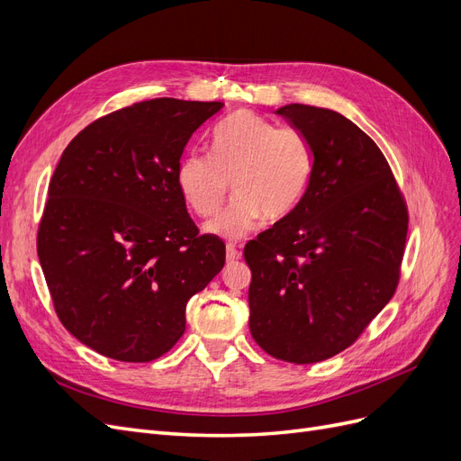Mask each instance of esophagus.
I'll return each instance as SVG.
<instances>
[{"mask_svg": "<svg viewBox=\"0 0 461 461\" xmlns=\"http://www.w3.org/2000/svg\"><path fill=\"white\" fill-rule=\"evenodd\" d=\"M240 258V252L234 246H227V263H232Z\"/></svg>", "mask_w": 461, "mask_h": 461, "instance_id": "obj_1", "label": "esophagus"}]
</instances>
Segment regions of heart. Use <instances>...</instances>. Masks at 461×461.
I'll return each instance as SVG.
<instances>
[{
	"label": "heart",
	"instance_id": "1",
	"mask_svg": "<svg viewBox=\"0 0 461 461\" xmlns=\"http://www.w3.org/2000/svg\"><path fill=\"white\" fill-rule=\"evenodd\" d=\"M209 144L212 156L190 151L180 159L176 185L192 212L209 217L227 200L232 183V203L203 227L217 239L236 242L263 217H288L310 186L313 149L298 129L239 111L217 124Z\"/></svg>",
	"mask_w": 461,
	"mask_h": 461
}]
</instances>
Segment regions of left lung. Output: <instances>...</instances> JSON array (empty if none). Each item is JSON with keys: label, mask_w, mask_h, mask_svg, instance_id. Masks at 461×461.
<instances>
[{"label": "left lung", "mask_w": 461, "mask_h": 461, "mask_svg": "<svg viewBox=\"0 0 461 461\" xmlns=\"http://www.w3.org/2000/svg\"><path fill=\"white\" fill-rule=\"evenodd\" d=\"M276 113L308 138L313 173L288 217L244 248L249 332L269 356L315 364L340 354L393 298L408 209L371 138L337 111Z\"/></svg>", "instance_id": "8db88e82"}]
</instances>
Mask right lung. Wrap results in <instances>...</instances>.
<instances>
[{
  "mask_svg": "<svg viewBox=\"0 0 461 461\" xmlns=\"http://www.w3.org/2000/svg\"><path fill=\"white\" fill-rule=\"evenodd\" d=\"M221 102L158 97L80 131L55 167L38 258L63 327L97 354L158 359L186 329V303L225 265L176 185L183 151Z\"/></svg>",
  "mask_w": 461,
  "mask_h": 461,
  "instance_id": "right-lung-1",
  "label": "right lung"
}]
</instances>
